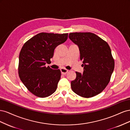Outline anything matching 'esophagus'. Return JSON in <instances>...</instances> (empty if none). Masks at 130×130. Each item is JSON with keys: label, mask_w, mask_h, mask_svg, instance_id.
<instances>
[{"label": "esophagus", "mask_w": 130, "mask_h": 130, "mask_svg": "<svg viewBox=\"0 0 130 130\" xmlns=\"http://www.w3.org/2000/svg\"><path fill=\"white\" fill-rule=\"evenodd\" d=\"M60 70H61L62 74H63V75H66L67 73V72H68V70L64 68H61L60 69Z\"/></svg>", "instance_id": "34e87169"}]
</instances>
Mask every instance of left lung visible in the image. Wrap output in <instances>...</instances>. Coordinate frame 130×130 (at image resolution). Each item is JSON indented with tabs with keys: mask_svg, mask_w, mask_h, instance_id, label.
<instances>
[{
	"mask_svg": "<svg viewBox=\"0 0 130 130\" xmlns=\"http://www.w3.org/2000/svg\"><path fill=\"white\" fill-rule=\"evenodd\" d=\"M69 38L78 47L84 72H76L71 82L73 91L84 98L100 93L109 83L115 68V61L107 43L90 32L70 33Z\"/></svg>",
	"mask_w": 130,
	"mask_h": 130,
	"instance_id": "8db88e82",
	"label": "left lung"
}]
</instances>
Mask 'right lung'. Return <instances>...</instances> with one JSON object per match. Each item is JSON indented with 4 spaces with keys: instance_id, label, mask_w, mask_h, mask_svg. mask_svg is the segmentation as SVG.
Here are the masks:
<instances>
[{
    "instance_id": "add662e5",
    "label": "right lung",
    "mask_w": 130,
    "mask_h": 130,
    "mask_svg": "<svg viewBox=\"0 0 130 130\" xmlns=\"http://www.w3.org/2000/svg\"><path fill=\"white\" fill-rule=\"evenodd\" d=\"M68 34L41 32L23 45L19 56L18 73L22 82L35 95L45 98L56 91L61 78L60 69L46 67L56 47L65 42Z\"/></svg>"
}]
</instances>
